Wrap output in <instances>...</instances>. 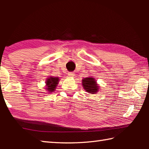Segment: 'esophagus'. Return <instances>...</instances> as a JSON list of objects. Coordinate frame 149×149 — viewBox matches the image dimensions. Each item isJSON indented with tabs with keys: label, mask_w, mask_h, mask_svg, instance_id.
I'll return each mask as SVG.
<instances>
[{
	"label": "esophagus",
	"mask_w": 149,
	"mask_h": 149,
	"mask_svg": "<svg viewBox=\"0 0 149 149\" xmlns=\"http://www.w3.org/2000/svg\"><path fill=\"white\" fill-rule=\"evenodd\" d=\"M68 74L69 76H71V77L74 76V73H73V72H68Z\"/></svg>",
	"instance_id": "obj_1"
}]
</instances>
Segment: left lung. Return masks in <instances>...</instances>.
Returning <instances> with one entry per match:
<instances>
[{
	"instance_id": "8db88e82",
	"label": "left lung",
	"mask_w": 149,
	"mask_h": 149,
	"mask_svg": "<svg viewBox=\"0 0 149 149\" xmlns=\"http://www.w3.org/2000/svg\"><path fill=\"white\" fill-rule=\"evenodd\" d=\"M83 87L87 92L91 94H95L98 92L99 87L97 86V82L93 77H87L82 80Z\"/></svg>"
}]
</instances>
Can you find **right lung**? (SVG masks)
Wrapping results in <instances>:
<instances>
[{
    "label": "right lung",
    "mask_w": 149,
    "mask_h": 149,
    "mask_svg": "<svg viewBox=\"0 0 149 149\" xmlns=\"http://www.w3.org/2000/svg\"><path fill=\"white\" fill-rule=\"evenodd\" d=\"M59 79L58 77H50L49 79L46 81L47 85V89L49 91L50 93H52L56 89L57 84H58Z\"/></svg>",
    "instance_id": "1"
}]
</instances>
